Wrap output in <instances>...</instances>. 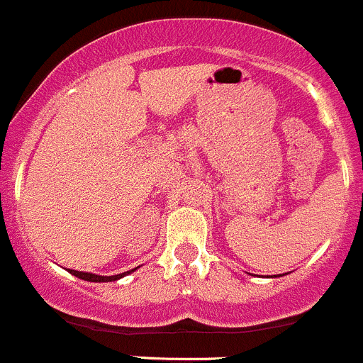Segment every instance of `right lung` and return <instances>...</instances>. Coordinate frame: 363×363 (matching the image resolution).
<instances>
[{
  "label": "right lung",
  "mask_w": 363,
  "mask_h": 363,
  "mask_svg": "<svg viewBox=\"0 0 363 363\" xmlns=\"http://www.w3.org/2000/svg\"><path fill=\"white\" fill-rule=\"evenodd\" d=\"M132 271H135V269H132ZM132 271H128V272H132ZM69 272L74 276H78V278H82V279H87V281H116V279L123 278V276L128 274V272H123V274H117V276H98V274H91V272L72 271V269H69Z\"/></svg>",
  "instance_id": "right-lung-1"
}]
</instances>
